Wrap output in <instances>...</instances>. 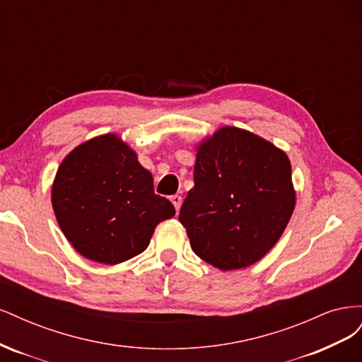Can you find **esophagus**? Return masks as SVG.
Masks as SVG:
<instances>
[{
    "instance_id": "obj_1",
    "label": "esophagus",
    "mask_w": 362,
    "mask_h": 362,
    "mask_svg": "<svg viewBox=\"0 0 362 362\" xmlns=\"http://www.w3.org/2000/svg\"><path fill=\"white\" fill-rule=\"evenodd\" d=\"M170 201L175 205V210H177V213H178L180 208H181V204H182V198L180 194H173V196H170Z\"/></svg>"
}]
</instances>
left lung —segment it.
I'll list each match as a JSON object with an SVG mask.
<instances>
[{"label": "left lung", "mask_w": 362, "mask_h": 362, "mask_svg": "<svg viewBox=\"0 0 362 362\" xmlns=\"http://www.w3.org/2000/svg\"><path fill=\"white\" fill-rule=\"evenodd\" d=\"M193 181L180 222L194 254L221 270L264 257L296 205L286 152L242 128L223 127L202 141Z\"/></svg>", "instance_id": "left-lung-1"}]
</instances>
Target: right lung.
Returning a JSON list of instances; mask_svg holds the SVG:
<instances>
[{"instance_id":"add662e5","label":"right lung","mask_w":362,"mask_h":362,"mask_svg":"<svg viewBox=\"0 0 362 362\" xmlns=\"http://www.w3.org/2000/svg\"><path fill=\"white\" fill-rule=\"evenodd\" d=\"M51 202L62 233L76 252L119 264L144 252L156 226L175 216L154 193V180L116 134L84 141L64 157Z\"/></svg>"}]
</instances>
